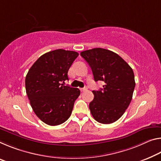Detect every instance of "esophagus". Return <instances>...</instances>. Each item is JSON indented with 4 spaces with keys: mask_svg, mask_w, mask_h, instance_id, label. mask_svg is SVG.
<instances>
[{
    "mask_svg": "<svg viewBox=\"0 0 161 161\" xmlns=\"http://www.w3.org/2000/svg\"><path fill=\"white\" fill-rule=\"evenodd\" d=\"M86 90H87V87H86V86H85V87H84V88H81L80 89V91L81 92H85Z\"/></svg>",
    "mask_w": 161,
    "mask_h": 161,
    "instance_id": "esophagus-1",
    "label": "esophagus"
}]
</instances>
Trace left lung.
<instances>
[{"instance_id":"8db88e82","label":"left lung","mask_w":161,"mask_h":161,"mask_svg":"<svg viewBox=\"0 0 161 161\" xmlns=\"http://www.w3.org/2000/svg\"><path fill=\"white\" fill-rule=\"evenodd\" d=\"M80 55L89 64L95 81H103V88L93 90L90 109L99 123L110 124L125 112L132 100L136 86L134 73L123 58L112 51L95 48Z\"/></svg>"}]
</instances>
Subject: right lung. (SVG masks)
Listing matches in <instances>:
<instances>
[{"mask_svg": "<svg viewBox=\"0 0 161 161\" xmlns=\"http://www.w3.org/2000/svg\"><path fill=\"white\" fill-rule=\"evenodd\" d=\"M79 53L57 49L36 61L25 76V91L33 110L41 120L55 126L67 120L80 94L78 88L64 86L68 71Z\"/></svg>", "mask_w": 161, "mask_h": 161, "instance_id": "add662e5", "label": "right lung"}]
</instances>
